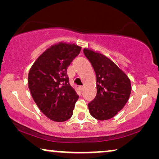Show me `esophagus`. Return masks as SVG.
Segmentation results:
<instances>
[{"label":"esophagus","instance_id":"obj_1","mask_svg":"<svg viewBox=\"0 0 159 159\" xmlns=\"http://www.w3.org/2000/svg\"><path fill=\"white\" fill-rule=\"evenodd\" d=\"M79 88V90H80V91L83 90V87H82V86H79V88Z\"/></svg>","mask_w":159,"mask_h":159}]
</instances>
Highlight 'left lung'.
<instances>
[{"label": "left lung", "instance_id": "obj_1", "mask_svg": "<svg viewBox=\"0 0 159 159\" xmlns=\"http://www.w3.org/2000/svg\"><path fill=\"white\" fill-rule=\"evenodd\" d=\"M96 75V96L88 103L89 111L96 119L104 121L122 109L131 93V83L126 74L110 58L101 53L84 48Z\"/></svg>", "mask_w": 159, "mask_h": 159}]
</instances>
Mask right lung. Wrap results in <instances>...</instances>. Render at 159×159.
<instances>
[{"label":"right lung","instance_id":"add662e5","mask_svg":"<svg viewBox=\"0 0 159 159\" xmlns=\"http://www.w3.org/2000/svg\"><path fill=\"white\" fill-rule=\"evenodd\" d=\"M81 47L58 43L48 48L32 65L28 86L40 110L51 120H68L79 95L69 84L68 67L80 53Z\"/></svg>","mask_w":159,"mask_h":159}]
</instances>
